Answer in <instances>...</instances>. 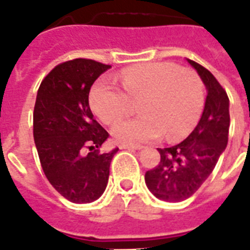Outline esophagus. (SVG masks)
<instances>
[{
  "mask_svg": "<svg viewBox=\"0 0 250 250\" xmlns=\"http://www.w3.org/2000/svg\"><path fill=\"white\" fill-rule=\"evenodd\" d=\"M120 149H129V151H134V149H142V146H131V145H120Z\"/></svg>",
  "mask_w": 250,
  "mask_h": 250,
  "instance_id": "1",
  "label": "esophagus"
}]
</instances>
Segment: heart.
I'll return each instance as SVG.
<instances>
[{"label": "heart", "mask_w": 250, "mask_h": 250, "mask_svg": "<svg viewBox=\"0 0 250 250\" xmlns=\"http://www.w3.org/2000/svg\"><path fill=\"white\" fill-rule=\"evenodd\" d=\"M124 91L107 80H98L89 94L93 112L104 124H113L129 109L131 101L141 99V115L115 124L112 137L124 145H142L165 135L178 141L196 126L205 104L203 80L192 69L174 63L133 65L119 75Z\"/></svg>", "instance_id": "b5f03b06"}]
</instances>
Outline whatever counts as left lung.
Masks as SVG:
<instances>
[{
	"instance_id": "left-lung-1",
	"label": "left lung",
	"mask_w": 250,
	"mask_h": 250,
	"mask_svg": "<svg viewBox=\"0 0 250 250\" xmlns=\"http://www.w3.org/2000/svg\"><path fill=\"white\" fill-rule=\"evenodd\" d=\"M207 87L201 119L192 133L181 143L157 148L160 164L145 175L151 192L163 201L179 203L200 188L227 147L229 129V101L214 76L187 59Z\"/></svg>"
}]
</instances>
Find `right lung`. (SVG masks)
Instances as JSON below:
<instances>
[{
	"label": "right lung",
	"mask_w": 250,
	"mask_h": 250,
	"mask_svg": "<svg viewBox=\"0 0 250 250\" xmlns=\"http://www.w3.org/2000/svg\"><path fill=\"white\" fill-rule=\"evenodd\" d=\"M109 68L91 59L65 62L46 76L37 91L33 138L41 167L54 188L76 204L93 203L103 195L119 151L95 149L108 133L94 120L89 105L94 81ZM85 146L91 149L87 155H83Z\"/></svg>",
	"instance_id": "obj_1"
}]
</instances>
